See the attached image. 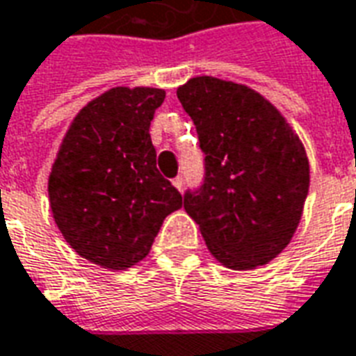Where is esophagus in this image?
<instances>
[{"label":"esophagus","mask_w":356,"mask_h":356,"mask_svg":"<svg viewBox=\"0 0 356 356\" xmlns=\"http://www.w3.org/2000/svg\"><path fill=\"white\" fill-rule=\"evenodd\" d=\"M171 183H173V186H175L177 191H183V177H181V175H177Z\"/></svg>","instance_id":"obj_1"}]
</instances>
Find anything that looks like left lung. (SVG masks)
<instances>
[{
  "mask_svg": "<svg viewBox=\"0 0 356 356\" xmlns=\"http://www.w3.org/2000/svg\"><path fill=\"white\" fill-rule=\"evenodd\" d=\"M177 97L206 154V181L185 194L186 213L223 267L267 265L303 216L311 181L303 143L282 112L244 83L196 76Z\"/></svg>",
  "mask_w": 356,
  "mask_h": 356,
  "instance_id": "obj_1",
  "label": "left lung"
}]
</instances>
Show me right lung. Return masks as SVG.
I'll use <instances>...</instances> for the list:
<instances>
[{
	"label": "right lung",
	"instance_id": "1",
	"mask_svg": "<svg viewBox=\"0 0 356 356\" xmlns=\"http://www.w3.org/2000/svg\"><path fill=\"white\" fill-rule=\"evenodd\" d=\"M158 88H112L74 116L51 165L53 219L76 254L108 270L143 261L183 196L156 168Z\"/></svg>",
	"mask_w": 356,
	"mask_h": 356
}]
</instances>
